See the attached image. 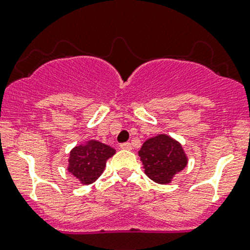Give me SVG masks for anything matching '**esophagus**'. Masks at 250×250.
I'll return each mask as SVG.
<instances>
[{"mask_svg":"<svg viewBox=\"0 0 250 250\" xmlns=\"http://www.w3.org/2000/svg\"><path fill=\"white\" fill-rule=\"evenodd\" d=\"M120 147L122 148V150H132V145H130V143H123V144H121Z\"/></svg>","mask_w":250,"mask_h":250,"instance_id":"obj_1","label":"esophagus"}]
</instances>
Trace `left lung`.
<instances>
[{"label":"left lung","mask_w":250,"mask_h":250,"mask_svg":"<svg viewBox=\"0 0 250 250\" xmlns=\"http://www.w3.org/2000/svg\"><path fill=\"white\" fill-rule=\"evenodd\" d=\"M144 172L155 183L167 185L188 166L183 145L168 134H157L144 141L139 152Z\"/></svg>","instance_id":"left-lung-1"}]
</instances>
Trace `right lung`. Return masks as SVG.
I'll use <instances>...</instances> for the list:
<instances>
[{
	"mask_svg": "<svg viewBox=\"0 0 250 250\" xmlns=\"http://www.w3.org/2000/svg\"><path fill=\"white\" fill-rule=\"evenodd\" d=\"M116 153L111 146L89 139L75 146L70 151L67 172L78 179L83 185L93 184L106 167V161Z\"/></svg>",
	"mask_w": 250,
	"mask_h": 250,
	"instance_id": "obj_1",
	"label": "right lung"
}]
</instances>
